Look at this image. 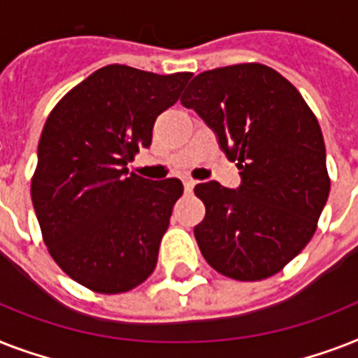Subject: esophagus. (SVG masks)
<instances>
[{"label": "esophagus", "instance_id": "esophagus-1", "mask_svg": "<svg viewBox=\"0 0 358 358\" xmlns=\"http://www.w3.org/2000/svg\"><path fill=\"white\" fill-rule=\"evenodd\" d=\"M195 180L193 178H189V176H187V178H184V189L187 191V193H189V191H193V187H195Z\"/></svg>", "mask_w": 358, "mask_h": 358}]
</instances>
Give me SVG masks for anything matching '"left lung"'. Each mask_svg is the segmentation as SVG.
<instances>
[{"label": "left lung", "mask_w": 358, "mask_h": 358, "mask_svg": "<svg viewBox=\"0 0 358 358\" xmlns=\"http://www.w3.org/2000/svg\"><path fill=\"white\" fill-rule=\"evenodd\" d=\"M239 169L236 189L204 182L195 227L202 256L224 277L262 280L292 262L316 232L331 189L325 143L299 91L266 64H234L193 78L180 98Z\"/></svg>", "instance_id": "1"}]
</instances>
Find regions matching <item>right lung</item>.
Masks as SVG:
<instances>
[{
    "mask_svg": "<svg viewBox=\"0 0 358 358\" xmlns=\"http://www.w3.org/2000/svg\"><path fill=\"white\" fill-rule=\"evenodd\" d=\"M191 76L109 64L74 87L44 124L33 208L53 260L92 292H128L156 267L184 185L129 174L128 163L150 146L157 115Z\"/></svg>",
    "mask_w": 358,
    "mask_h": 358,
    "instance_id": "1",
    "label": "right lung"
}]
</instances>
